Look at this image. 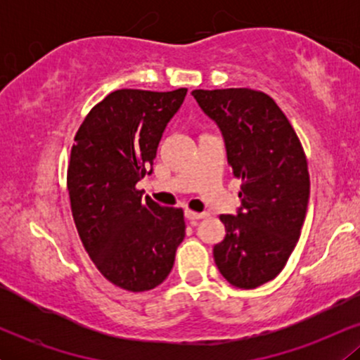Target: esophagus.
Wrapping results in <instances>:
<instances>
[{
	"label": "esophagus",
	"instance_id": "1",
	"mask_svg": "<svg viewBox=\"0 0 360 360\" xmlns=\"http://www.w3.org/2000/svg\"><path fill=\"white\" fill-rule=\"evenodd\" d=\"M184 217L188 218L189 221H196V220H201V218L208 217V213H196V212H191V210H186Z\"/></svg>",
	"mask_w": 360,
	"mask_h": 360
}]
</instances>
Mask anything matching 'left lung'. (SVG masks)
<instances>
[{
    "instance_id": "1",
    "label": "left lung",
    "mask_w": 360,
    "mask_h": 360,
    "mask_svg": "<svg viewBox=\"0 0 360 360\" xmlns=\"http://www.w3.org/2000/svg\"><path fill=\"white\" fill-rule=\"evenodd\" d=\"M220 127L226 159L242 181L237 214H220L225 238L213 247L218 271L233 286L274 279L300 240L309 198L308 160L295 128L269 94L249 88L194 89Z\"/></svg>"
}]
</instances>
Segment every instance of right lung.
I'll return each instance as SVG.
<instances>
[{
  "mask_svg": "<svg viewBox=\"0 0 360 360\" xmlns=\"http://www.w3.org/2000/svg\"><path fill=\"white\" fill-rule=\"evenodd\" d=\"M186 93L113 91L74 137L68 189L77 233L96 269L131 292L167 278L186 233L183 210L157 205L137 189Z\"/></svg>",
  "mask_w": 360,
  "mask_h": 360,
  "instance_id": "add662e5",
  "label": "right lung"
}]
</instances>
